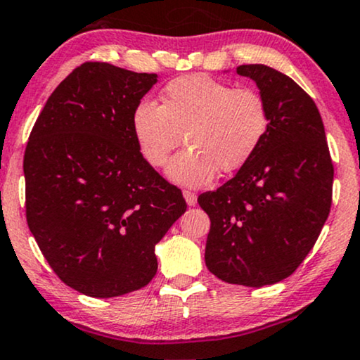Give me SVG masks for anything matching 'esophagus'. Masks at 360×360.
I'll use <instances>...</instances> for the list:
<instances>
[{
    "mask_svg": "<svg viewBox=\"0 0 360 360\" xmlns=\"http://www.w3.org/2000/svg\"><path fill=\"white\" fill-rule=\"evenodd\" d=\"M184 197H185V200H187L190 207L197 205V193H195V192H190V190H184Z\"/></svg>",
    "mask_w": 360,
    "mask_h": 360,
    "instance_id": "34e87169",
    "label": "esophagus"
}]
</instances>
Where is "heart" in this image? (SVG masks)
Listing matches in <instances>:
<instances>
[{
  "instance_id": "obj_1",
  "label": "heart",
  "mask_w": 360,
  "mask_h": 360,
  "mask_svg": "<svg viewBox=\"0 0 360 360\" xmlns=\"http://www.w3.org/2000/svg\"><path fill=\"white\" fill-rule=\"evenodd\" d=\"M270 115L254 88L232 86L207 75H187L167 83L162 105L140 100L131 112L139 150L152 167H163L184 140L188 148L168 165L180 185L200 187L215 175L242 168L269 131Z\"/></svg>"
}]
</instances>
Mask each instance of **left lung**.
<instances>
[{"mask_svg":"<svg viewBox=\"0 0 360 360\" xmlns=\"http://www.w3.org/2000/svg\"><path fill=\"white\" fill-rule=\"evenodd\" d=\"M269 106L270 125L233 179L198 197L210 217L205 264L220 281L272 285L316 245L332 205L334 165L316 103L292 78L242 65Z\"/></svg>","mask_w":360,"mask_h":360,"instance_id":"1","label":"left lung"}]
</instances>
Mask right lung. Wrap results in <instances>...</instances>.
Here are the masks:
<instances>
[{"instance_id": "right-lung-1", "label": "right lung", "mask_w": 360, "mask_h": 360, "mask_svg": "<svg viewBox=\"0 0 360 360\" xmlns=\"http://www.w3.org/2000/svg\"><path fill=\"white\" fill-rule=\"evenodd\" d=\"M157 83L86 61L51 93L25 150L26 221L61 282L108 299L157 274L155 245L187 210L141 157L131 112Z\"/></svg>"}]
</instances>
